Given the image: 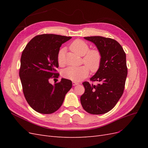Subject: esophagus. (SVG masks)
Returning <instances> with one entry per match:
<instances>
[{
	"instance_id": "obj_1",
	"label": "esophagus",
	"mask_w": 148,
	"mask_h": 148,
	"mask_svg": "<svg viewBox=\"0 0 148 148\" xmlns=\"http://www.w3.org/2000/svg\"><path fill=\"white\" fill-rule=\"evenodd\" d=\"M72 84H73V86H76V85L79 84V83H78V82H72Z\"/></svg>"
}]
</instances>
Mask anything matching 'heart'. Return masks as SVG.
I'll list each match as a JSON object with an SVG mask.
<instances>
[{
  "label": "heart",
  "instance_id": "obj_1",
  "mask_svg": "<svg viewBox=\"0 0 148 148\" xmlns=\"http://www.w3.org/2000/svg\"><path fill=\"white\" fill-rule=\"evenodd\" d=\"M70 50L79 56H83V62L86 65L79 66H70L63 70L62 75L64 78L78 82L86 78L89 73L99 70L102 60L101 52L97 49H89V46L82 39H76L70 44ZM65 49H62L58 53L57 60L59 65L64 64Z\"/></svg>",
  "mask_w": 148,
  "mask_h": 148
}]
</instances>
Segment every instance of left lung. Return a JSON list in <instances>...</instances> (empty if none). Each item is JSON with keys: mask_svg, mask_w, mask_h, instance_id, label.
<instances>
[{"mask_svg": "<svg viewBox=\"0 0 148 148\" xmlns=\"http://www.w3.org/2000/svg\"><path fill=\"white\" fill-rule=\"evenodd\" d=\"M95 44L102 56L99 70L90 79L97 85L83 83L85 91L80 97L83 108L99 115L112 109L122 96L127 76L126 54L115 40L102 36L84 37Z\"/></svg>", "mask_w": 148, "mask_h": 148, "instance_id": "1", "label": "left lung"}]
</instances>
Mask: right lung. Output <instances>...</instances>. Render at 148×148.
I'll use <instances>...</instances> for the list:
<instances>
[{
  "label": "right lung",
  "mask_w": 148,
  "mask_h": 148,
  "mask_svg": "<svg viewBox=\"0 0 148 148\" xmlns=\"http://www.w3.org/2000/svg\"><path fill=\"white\" fill-rule=\"evenodd\" d=\"M71 37L43 34L33 38L26 46L20 60L19 75L25 99L35 111L44 114L55 112L72 87L71 80L62 78L52 84L49 79L58 78V53L62 44Z\"/></svg>",
  "instance_id": "1"
}]
</instances>
